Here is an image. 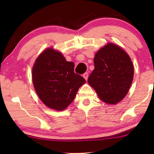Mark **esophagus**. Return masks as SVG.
I'll list each match as a JSON object with an SVG mask.
<instances>
[{"mask_svg":"<svg viewBox=\"0 0 154 154\" xmlns=\"http://www.w3.org/2000/svg\"><path fill=\"white\" fill-rule=\"evenodd\" d=\"M83 78H84L85 80L87 81L88 80V72H85V73L83 75Z\"/></svg>","mask_w":154,"mask_h":154,"instance_id":"esophagus-1","label":"esophagus"}]
</instances>
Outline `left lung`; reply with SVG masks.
Here are the masks:
<instances>
[{"mask_svg": "<svg viewBox=\"0 0 154 154\" xmlns=\"http://www.w3.org/2000/svg\"><path fill=\"white\" fill-rule=\"evenodd\" d=\"M94 63L88 83L103 102L109 105L120 102L128 92L134 77L128 54L120 47L109 43L95 54Z\"/></svg>", "mask_w": 154, "mask_h": 154, "instance_id": "8db88e82", "label": "left lung"}]
</instances>
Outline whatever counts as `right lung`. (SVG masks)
Segmentation results:
<instances>
[{
	"label": "right lung",
	"instance_id": "1",
	"mask_svg": "<svg viewBox=\"0 0 154 154\" xmlns=\"http://www.w3.org/2000/svg\"><path fill=\"white\" fill-rule=\"evenodd\" d=\"M75 64L53 48L43 51L32 67V82L41 100L48 107L64 110L76 96L85 80L75 73Z\"/></svg>",
	"mask_w": 154,
	"mask_h": 154
}]
</instances>
